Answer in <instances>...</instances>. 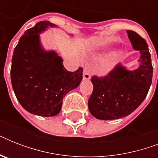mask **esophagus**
Masks as SVG:
<instances>
[{"label":"esophagus","mask_w":158,"mask_h":158,"mask_svg":"<svg viewBox=\"0 0 158 158\" xmlns=\"http://www.w3.org/2000/svg\"><path fill=\"white\" fill-rule=\"evenodd\" d=\"M91 78V69L89 67H85L83 71V79L84 80H89Z\"/></svg>","instance_id":"obj_1"}]
</instances>
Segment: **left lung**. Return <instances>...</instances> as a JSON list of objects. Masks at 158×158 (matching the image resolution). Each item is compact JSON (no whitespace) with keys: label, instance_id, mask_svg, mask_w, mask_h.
Here are the masks:
<instances>
[{"label":"left lung","instance_id":"obj_1","mask_svg":"<svg viewBox=\"0 0 158 158\" xmlns=\"http://www.w3.org/2000/svg\"><path fill=\"white\" fill-rule=\"evenodd\" d=\"M127 33L133 49L139 53V65L129 69L118 64L107 76L92 77L94 91L88 105L90 113L99 120H115L131 114L143 102L152 84L153 69L147 43L134 31Z\"/></svg>","mask_w":158,"mask_h":158}]
</instances>
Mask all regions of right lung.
<instances>
[{
  "label": "right lung",
  "instance_id": "1",
  "mask_svg": "<svg viewBox=\"0 0 158 158\" xmlns=\"http://www.w3.org/2000/svg\"><path fill=\"white\" fill-rule=\"evenodd\" d=\"M50 28L58 27L41 21L25 31L14 50L10 69L11 84L19 102L31 114L44 117L56 115L63 98L83 79L82 68L67 71L56 52L44 48L40 34Z\"/></svg>",
  "mask_w": 158,
  "mask_h": 158
}]
</instances>
